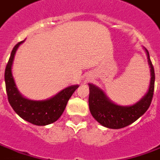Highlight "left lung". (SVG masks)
<instances>
[{
    "label": "left lung",
    "mask_w": 160,
    "mask_h": 160,
    "mask_svg": "<svg viewBox=\"0 0 160 160\" xmlns=\"http://www.w3.org/2000/svg\"><path fill=\"white\" fill-rule=\"evenodd\" d=\"M148 54V63L151 68V81L147 95L135 105L130 107H121L110 102L104 93L98 87L89 84V108L94 119L105 127L110 129L124 128L135 122L148 109L154 92L155 73L152 63Z\"/></svg>",
    "instance_id": "left-lung-1"
}]
</instances>
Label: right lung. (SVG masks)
<instances>
[{
	"mask_svg": "<svg viewBox=\"0 0 160 160\" xmlns=\"http://www.w3.org/2000/svg\"><path fill=\"white\" fill-rule=\"evenodd\" d=\"M20 41L13 47L5 69V83L9 103L22 119L35 125H47L55 122L64 111L67 102L78 86L65 88L51 99L46 101H31L23 98L18 91L12 74V65L14 55Z\"/></svg>",
	"mask_w": 160,
	"mask_h": 160,
	"instance_id": "1",
	"label": "right lung"
}]
</instances>
